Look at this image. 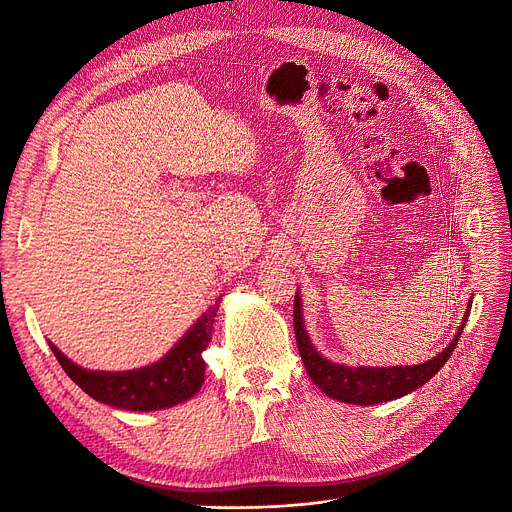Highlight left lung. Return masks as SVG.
Listing matches in <instances>:
<instances>
[{
  "instance_id": "left-lung-1",
  "label": "left lung",
  "mask_w": 512,
  "mask_h": 512,
  "mask_svg": "<svg viewBox=\"0 0 512 512\" xmlns=\"http://www.w3.org/2000/svg\"><path fill=\"white\" fill-rule=\"evenodd\" d=\"M471 307L467 309V315L463 324L456 332L454 340L444 348L440 355H436L432 361L411 365V367H388V369H375V367H344L338 363H330L321 355L315 353V348L305 332L303 317H301V299L299 292L294 297V334H297V346L301 359L305 363V369L313 384L326 392L330 398H336L340 402H348V405H378V402L394 400L405 396L417 388H421L425 382H429L440 371V367L448 361L452 355L456 342H459L463 328L467 324Z\"/></svg>"
}]
</instances>
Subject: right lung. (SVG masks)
Returning <instances> with one entry per match:
<instances>
[{
  "label": "right lung",
  "instance_id": "obj_1",
  "mask_svg": "<svg viewBox=\"0 0 512 512\" xmlns=\"http://www.w3.org/2000/svg\"><path fill=\"white\" fill-rule=\"evenodd\" d=\"M220 301L188 330V334L172 348V351L153 365L132 371H87L68 361L56 346L53 355L60 361L68 378L83 388L91 398L105 405L126 411H157L170 409L184 402L203 386L205 361L203 351L211 340L213 317L218 315Z\"/></svg>",
  "mask_w": 512,
  "mask_h": 512
}]
</instances>
